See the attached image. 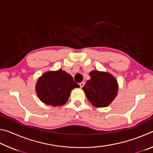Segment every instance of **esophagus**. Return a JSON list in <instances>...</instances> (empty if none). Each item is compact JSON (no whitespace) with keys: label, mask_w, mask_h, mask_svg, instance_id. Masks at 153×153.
<instances>
[{"label":"esophagus","mask_w":153,"mask_h":153,"mask_svg":"<svg viewBox=\"0 0 153 153\" xmlns=\"http://www.w3.org/2000/svg\"><path fill=\"white\" fill-rule=\"evenodd\" d=\"M84 82H81L79 84V86H80V88H82V87H84Z\"/></svg>","instance_id":"obj_1"}]
</instances>
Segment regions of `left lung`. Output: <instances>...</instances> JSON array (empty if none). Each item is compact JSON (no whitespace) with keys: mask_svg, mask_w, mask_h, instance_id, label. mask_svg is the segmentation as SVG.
Returning <instances> with one entry per match:
<instances>
[{"mask_svg":"<svg viewBox=\"0 0 153 153\" xmlns=\"http://www.w3.org/2000/svg\"><path fill=\"white\" fill-rule=\"evenodd\" d=\"M89 75L90 79L82 88L88 100L94 107H107L117 95V80L107 72L93 70Z\"/></svg>","mask_w":153,"mask_h":153,"instance_id":"8db88e82","label":"left lung"}]
</instances>
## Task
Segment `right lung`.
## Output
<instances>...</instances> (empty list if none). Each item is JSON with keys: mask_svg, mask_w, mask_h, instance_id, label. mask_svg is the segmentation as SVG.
Masks as SVG:
<instances>
[{"mask_svg": "<svg viewBox=\"0 0 153 153\" xmlns=\"http://www.w3.org/2000/svg\"><path fill=\"white\" fill-rule=\"evenodd\" d=\"M79 87L70 74L60 69L46 72L40 77L36 84V92L42 102L56 107L65 104L71 90Z\"/></svg>", "mask_w": 153, "mask_h": 153, "instance_id": "obj_1", "label": "right lung"}]
</instances>
